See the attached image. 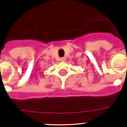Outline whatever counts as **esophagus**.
Here are the masks:
<instances>
[{
    "label": "esophagus",
    "mask_w": 127,
    "mask_h": 127,
    "mask_svg": "<svg viewBox=\"0 0 127 127\" xmlns=\"http://www.w3.org/2000/svg\"><path fill=\"white\" fill-rule=\"evenodd\" d=\"M60 60L61 62H64L65 60V58H64V57H62V58H60Z\"/></svg>",
    "instance_id": "obj_1"
}]
</instances>
